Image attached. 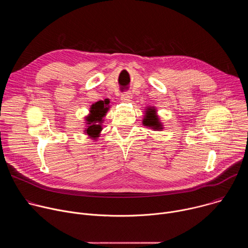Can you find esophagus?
I'll return each mask as SVG.
<instances>
[{"label":"esophagus","instance_id":"obj_1","mask_svg":"<svg viewBox=\"0 0 248 248\" xmlns=\"http://www.w3.org/2000/svg\"><path fill=\"white\" fill-rule=\"evenodd\" d=\"M121 99H122V101H123V102L128 103V102H130V101H131V99H132V95H131V93H130V92H124V93H123V94H122Z\"/></svg>","mask_w":248,"mask_h":248}]
</instances>
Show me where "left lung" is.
<instances>
[{"instance_id": "left-lung-1", "label": "left lung", "mask_w": 248, "mask_h": 248, "mask_svg": "<svg viewBox=\"0 0 248 248\" xmlns=\"http://www.w3.org/2000/svg\"><path fill=\"white\" fill-rule=\"evenodd\" d=\"M142 124L143 125L149 126L155 130H160L163 128L162 123H160L158 116L156 115V109H154V107H148L146 109Z\"/></svg>"}]
</instances>
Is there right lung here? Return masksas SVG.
Instances as JSON below:
<instances>
[{
	"mask_svg": "<svg viewBox=\"0 0 248 248\" xmlns=\"http://www.w3.org/2000/svg\"><path fill=\"white\" fill-rule=\"evenodd\" d=\"M110 100L105 99L104 101H98L91 105L90 113L85 118L87 128H85V133L92 138L93 140H97L102 130V124L104 122V117L107 114L110 109Z\"/></svg>",
	"mask_w": 248,
	"mask_h": 248,
	"instance_id": "add662e5",
	"label": "right lung"
}]
</instances>
